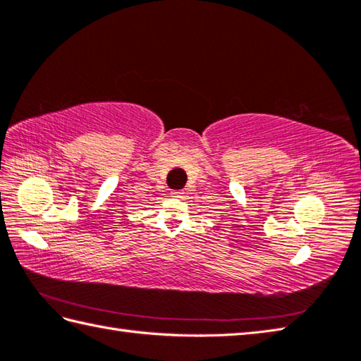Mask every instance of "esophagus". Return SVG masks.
Listing matches in <instances>:
<instances>
[{"label": "esophagus", "instance_id": "1", "mask_svg": "<svg viewBox=\"0 0 361 361\" xmlns=\"http://www.w3.org/2000/svg\"><path fill=\"white\" fill-rule=\"evenodd\" d=\"M172 197H176V199H183V197H185V190H173Z\"/></svg>", "mask_w": 361, "mask_h": 361}]
</instances>
